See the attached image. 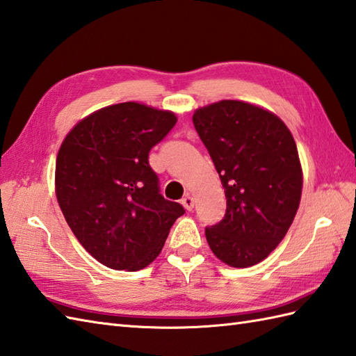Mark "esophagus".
I'll return each mask as SVG.
<instances>
[{
	"mask_svg": "<svg viewBox=\"0 0 356 356\" xmlns=\"http://www.w3.org/2000/svg\"><path fill=\"white\" fill-rule=\"evenodd\" d=\"M181 204H183L187 210H192V209L195 207V198H193L192 195L187 193V195L184 196V198L181 200Z\"/></svg>",
	"mask_w": 356,
	"mask_h": 356,
	"instance_id": "34e87169",
	"label": "esophagus"
}]
</instances>
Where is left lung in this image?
I'll use <instances>...</instances> for the list:
<instances>
[{"mask_svg":"<svg viewBox=\"0 0 356 356\" xmlns=\"http://www.w3.org/2000/svg\"><path fill=\"white\" fill-rule=\"evenodd\" d=\"M193 124L224 186V219L205 228L215 256L234 268L262 262L285 238L302 198L294 137L274 113L242 100L198 108Z\"/></svg>","mask_w":356,"mask_h":356,"instance_id":"1","label":"left lung"}]
</instances>
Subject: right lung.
<instances>
[{"label": "right lung", "instance_id": "1", "mask_svg": "<svg viewBox=\"0 0 356 356\" xmlns=\"http://www.w3.org/2000/svg\"><path fill=\"white\" fill-rule=\"evenodd\" d=\"M177 115L137 102L82 118L56 158V198L90 254L111 270L138 271L156 259L183 205L164 200L149 151Z\"/></svg>", "mask_w": 356, "mask_h": 356}]
</instances>
